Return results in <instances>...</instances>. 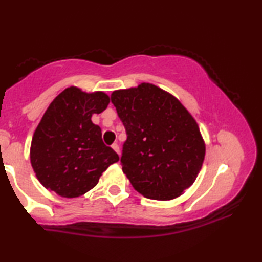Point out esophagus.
<instances>
[{
  "label": "esophagus",
  "instance_id": "obj_1",
  "mask_svg": "<svg viewBox=\"0 0 262 262\" xmlns=\"http://www.w3.org/2000/svg\"><path fill=\"white\" fill-rule=\"evenodd\" d=\"M112 149H113V150H114V151H115V152H117L118 155H119V154H120V148H119V145H118L117 143H114V144L112 145Z\"/></svg>",
  "mask_w": 262,
  "mask_h": 262
}]
</instances>
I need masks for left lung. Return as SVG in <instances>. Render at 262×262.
Returning <instances> with one entry per match:
<instances>
[{
  "label": "left lung",
  "mask_w": 262,
  "mask_h": 262,
  "mask_svg": "<svg viewBox=\"0 0 262 262\" xmlns=\"http://www.w3.org/2000/svg\"><path fill=\"white\" fill-rule=\"evenodd\" d=\"M111 100L127 132L121 164L133 187L159 201L184 194L206 155L193 115L178 98L151 83L115 90Z\"/></svg>",
  "instance_id": "left-lung-1"
}]
</instances>
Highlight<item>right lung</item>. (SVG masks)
<instances>
[{"label": "right lung", "mask_w": 262, "mask_h": 262, "mask_svg": "<svg viewBox=\"0 0 262 262\" xmlns=\"http://www.w3.org/2000/svg\"><path fill=\"white\" fill-rule=\"evenodd\" d=\"M110 104L103 91L85 92L69 86L57 95L33 133L30 161L37 179L59 196L78 198L98 184L119 156L101 140L92 122Z\"/></svg>", "instance_id": "obj_1"}]
</instances>
